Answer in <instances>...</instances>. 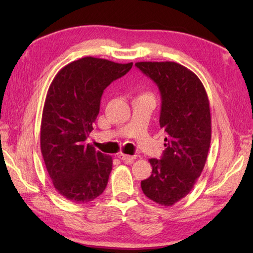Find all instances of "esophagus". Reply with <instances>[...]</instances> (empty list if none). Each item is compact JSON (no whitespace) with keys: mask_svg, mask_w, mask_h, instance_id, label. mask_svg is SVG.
Masks as SVG:
<instances>
[{"mask_svg":"<svg viewBox=\"0 0 253 253\" xmlns=\"http://www.w3.org/2000/svg\"><path fill=\"white\" fill-rule=\"evenodd\" d=\"M118 158H120V160L124 161V162L131 163L132 161L136 159V155H127V154H124V153H120V154H118Z\"/></svg>","mask_w":253,"mask_h":253,"instance_id":"1","label":"esophagus"}]
</instances>
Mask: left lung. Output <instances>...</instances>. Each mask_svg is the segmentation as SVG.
<instances>
[{"instance_id": "left-lung-1", "label": "left lung", "mask_w": 253, "mask_h": 253, "mask_svg": "<svg viewBox=\"0 0 253 253\" xmlns=\"http://www.w3.org/2000/svg\"><path fill=\"white\" fill-rule=\"evenodd\" d=\"M135 65L159 87L160 126L168 135L161 160H149L152 174L141 181V188L149 199L170 207L190 192L206 165L211 143L208 94L197 75L178 63Z\"/></svg>"}]
</instances>
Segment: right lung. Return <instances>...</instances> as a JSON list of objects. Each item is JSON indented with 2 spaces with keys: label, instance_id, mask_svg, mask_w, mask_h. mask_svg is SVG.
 Returning a JSON list of instances; mask_svg holds the SVG:
<instances>
[{
  "label": "right lung",
  "instance_id": "1",
  "mask_svg": "<svg viewBox=\"0 0 253 253\" xmlns=\"http://www.w3.org/2000/svg\"><path fill=\"white\" fill-rule=\"evenodd\" d=\"M131 67L132 63L85 56L63 67L50 84L42 112L41 153L53 186L69 201L90 202L106 188L112 157L85 140L104 89Z\"/></svg>",
  "mask_w": 253,
  "mask_h": 253
}]
</instances>
